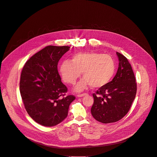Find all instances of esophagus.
<instances>
[{
	"label": "esophagus",
	"instance_id": "34e87169",
	"mask_svg": "<svg viewBox=\"0 0 157 157\" xmlns=\"http://www.w3.org/2000/svg\"><path fill=\"white\" fill-rule=\"evenodd\" d=\"M86 94H87L86 93H84V94H78L76 96H77L78 97H83V96L86 95Z\"/></svg>",
	"mask_w": 157,
	"mask_h": 157
}]
</instances>
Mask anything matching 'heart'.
I'll return each mask as SVG.
<instances>
[{
    "mask_svg": "<svg viewBox=\"0 0 157 157\" xmlns=\"http://www.w3.org/2000/svg\"><path fill=\"white\" fill-rule=\"evenodd\" d=\"M115 68V61L109 55L81 52L73 56L71 60L63 61L59 71L63 81L68 84H74L82 72L84 78L75 87L76 91H81L89 85L92 88L105 86L113 78Z\"/></svg>",
    "mask_w": 157,
    "mask_h": 157,
    "instance_id": "b5f03b06",
    "label": "heart"
}]
</instances>
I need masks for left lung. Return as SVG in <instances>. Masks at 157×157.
<instances>
[{
  "instance_id": "left-lung-1",
  "label": "left lung",
  "mask_w": 157,
  "mask_h": 157,
  "mask_svg": "<svg viewBox=\"0 0 157 157\" xmlns=\"http://www.w3.org/2000/svg\"><path fill=\"white\" fill-rule=\"evenodd\" d=\"M119 67L112 81L100 87L93 94L92 117L102 123L117 122L129 112L136 97L137 84L128 60L117 52Z\"/></svg>"
}]
</instances>
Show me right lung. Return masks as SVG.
Returning <instances> with one entry per match:
<instances>
[{
  "label": "right lung",
  "mask_w": 157,
  "mask_h": 157,
  "mask_svg": "<svg viewBox=\"0 0 157 157\" xmlns=\"http://www.w3.org/2000/svg\"><path fill=\"white\" fill-rule=\"evenodd\" d=\"M69 46L48 45L37 52L25 64L20 76V90L25 108L36 123L50 127L67 117L75 99L67 95L68 89L61 81L57 65Z\"/></svg>",
  "instance_id": "add662e5"
}]
</instances>
